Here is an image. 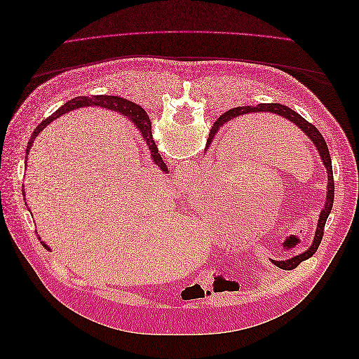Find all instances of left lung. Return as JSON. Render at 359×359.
Returning a JSON list of instances; mask_svg holds the SVG:
<instances>
[{
	"label": "left lung",
	"instance_id": "left-lung-1",
	"mask_svg": "<svg viewBox=\"0 0 359 359\" xmlns=\"http://www.w3.org/2000/svg\"><path fill=\"white\" fill-rule=\"evenodd\" d=\"M260 114V112H268V114H276L281 118H286L287 121H290L292 124H295L298 128H301L304 133H306L311 142L314 144V147H316V149L319 151L320 154V158L323 161L325 168H327V173H328V184H327V189H328V194H327V201H325V208L320 211V215H319V222H318V229H316V233H314V240H313V244L310 245V248L307 250V252H304L295 257H292L289 260H271L276 266L281 268V269H286V271H290V269H295L301 262H304V260H307L309 257H311L314 253H316V250L319 248V244L322 241V236H323V227H325V223H327V219L328 215L332 210V203H334V178H332V163H331V156H330V151H328V145L327 142H325L323 136L320 135L319 130L314 127L311 123L306 121L299 114H297L295 111H292L290 107L287 106H283L280 103H259L256 106H238V107H233V109H229L227 112H224L217 121L214 123L211 132H210V137H208V144L211 142V140L214 139L215 133L219 132L220 127L233 121V119L236 118H243L248 114Z\"/></svg>",
	"mask_w": 359,
	"mask_h": 359
}]
</instances>
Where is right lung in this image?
Masks as SVG:
<instances>
[{
  "instance_id": "add662e5",
  "label": "right lung",
  "mask_w": 359,
  "mask_h": 359,
  "mask_svg": "<svg viewBox=\"0 0 359 359\" xmlns=\"http://www.w3.org/2000/svg\"><path fill=\"white\" fill-rule=\"evenodd\" d=\"M83 106H100V107H106V109H111L115 112L123 114L126 118H128L130 121L133 124H136V127L140 130V135L144 136V139L147 140L148 148L151 151V157H153L156 165L163 170V172H168V168L165 163H163L160 154H158V149L157 145L153 139V133H151V123H149V118L147 115V112L144 111V107H140L139 104L133 103V102H128L123 97H116V95H93V97H76V99L69 100L66 104H62L58 111L53 112L49 118H46L45 121L41 124H39V127L36 128V132L32 133L31 140L28 142L27 147V154L29 153V148L32 145V140L37 137V135L41 132L43 128H45L48 124H50L52 121H55V119L64 114H67L73 109H79V107ZM24 198H25V191H24ZM40 240V238H39ZM43 243V241H41ZM45 247H48L46 244H43Z\"/></svg>"
}]
</instances>
